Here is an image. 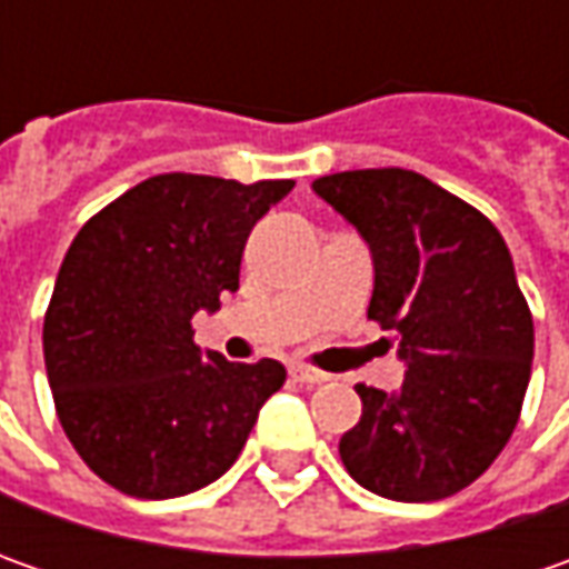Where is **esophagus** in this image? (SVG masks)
I'll list each match as a JSON object with an SVG mask.
<instances>
[{"label": "esophagus", "mask_w": 569, "mask_h": 569, "mask_svg": "<svg viewBox=\"0 0 569 569\" xmlns=\"http://www.w3.org/2000/svg\"><path fill=\"white\" fill-rule=\"evenodd\" d=\"M291 377L297 382H307V386H317V382L329 380V373H322V370L310 367V363H291Z\"/></svg>", "instance_id": "1"}]
</instances>
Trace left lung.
I'll list each match as a JSON object with an SVG mask.
<instances>
[{
	"instance_id": "1",
	"label": "left lung",
	"mask_w": 569,
	"mask_h": 569,
	"mask_svg": "<svg viewBox=\"0 0 569 569\" xmlns=\"http://www.w3.org/2000/svg\"><path fill=\"white\" fill-rule=\"evenodd\" d=\"M373 252L367 319L399 336L405 382H358L363 411L339 443L367 491L427 503L469 488L513 437L536 329L500 230L469 202L402 167L313 183Z\"/></svg>"
}]
</instances>
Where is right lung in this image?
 Here are the masks:
<instances>
[{
  "label": "right lung",
  "instance_id": "obj_1",
  "mask_svg": "<svg viewBox=\"0 0 569 569\" xmlns=\"http://www.w3.org/2000/svg\"><path fill=\"white\" fill-rule=\"evenodd\" d=\"M295 180L158 173L84 221L56 274L43 361L56 415L110 488L167 500L237 462L288 370L192 341L196 310L240 288L252 224Z\"/></svg>",
  "mask_w": 569,
  "mask_h": 569
}]
</instances>
